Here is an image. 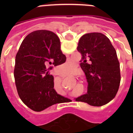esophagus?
I'll return each mask as SVG.
<instances>
[{"label":"esophagus","mask_w":133,"mask_h":133,"mask_svg":"<svg viewBox=\"0 0 133 133\" xmlns=\"http://www.w3.org/2000/svg\"><path fill=\"white\" fill-rule=\"evenodd\" d=\"M68 76H69V75H65V77H68Z\"/></svg>","instance_id":"1"}]
</instances>
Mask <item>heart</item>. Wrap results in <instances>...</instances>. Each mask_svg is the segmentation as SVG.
I'll use <instances>...</instances> for the list:
<instances>
[{
	"instance_id": "heart-1",
	"label": "heart",
	"mask_w": 133,
	"mask_h": 133,
	"mask_svg": "<svg viewBox=\"0 0 133 133\" xmlns=\"http://www.w3.org/2000/svg\"><path fill=\"white\" fill-rule=\"evenodd\" d=\"M62 67L64 71L67 72H71L72 70H73L74 68V64L70 61H67L66 63H65L64 64H63L62 65Z\"/></svg>"
}]
</instances>
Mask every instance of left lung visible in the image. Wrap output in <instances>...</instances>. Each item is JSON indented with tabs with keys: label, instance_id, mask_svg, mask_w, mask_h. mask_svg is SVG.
I'll return each instance as SVG.
<instances>
[{
	"label": "left lung",
	"instance_id": "8db88e82",
	"mask_svg": "<svg viewBox=\"0 0 133 133\" xmlns=\"http://www.w3.org/2000/svg\"><path fill=\"white\" fill-rule=\"evenodd\" d=\"M77 50L82 55L81 67L88 82L87 93L75 98L100 107L113 99L121 81L120 63L110 40L100 32L81 36Z\"/></svg>",
	"mask_w": 133,
	"mask_h": 133
}]
</instances>
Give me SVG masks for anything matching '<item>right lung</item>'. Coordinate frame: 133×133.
Instances as JSON below:
<instances>
[{
  "label": "right lung",
  "mask_w": 133,
  "mask_h": 133,
  "mask_svg": "<svg viewBox=\"0 0 133 133\" xmlns=\"http://www.w3.org/2000/svg\"><path fill=\"white\" fill-rule=\"evenodd\" d=\"M65 61L55 33L39 30L26 36L16 55L14 70L17 92L24 104L40 112L68 100L56 92L54 77L49 72L52 66Z\"/></svg>",
  "instance_id": "1"
}]
</instances>
